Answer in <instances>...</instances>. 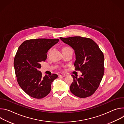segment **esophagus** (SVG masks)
<instances>
[{"label": "esophagus", "instance_id": "1", "mask_svg": "<svg viewBox=\"0 0 124 124\" xmlns=\"http://www.w3.org/2000/svg\"><path fill=\"white\" fill-rule=\"evenodd\" d=\"M58 76H59V77H64L66 76V75L64 74H59Z\"/></svg>", "mask_w": 124, "mask_h": 124}]
</instances>
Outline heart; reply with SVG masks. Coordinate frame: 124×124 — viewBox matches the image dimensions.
Instances as JSON below:
<instances>
[{"label": "heart", "instance_id": "1", "mask_svg": "<svg viewBox=\"0 0 124 124\" xmlns=\"http://www.w3.org/2000/svg\"><path fill=\"white\" fill-rule=\"evenodd\" d=\"M70 48V47H68V46H65V47H63V48L62 49H66V48Z\"/></svg>", "mask_w": 124, "mask_h": 124}]
</instances>
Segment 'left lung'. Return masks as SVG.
<instances>
[{"instance_id":"obj_1","label":"left lung","mask_w":124,"mask_h":124,"mask_svg":"<svg viewBox=\"0 0 124 124\" xmlns=\"http://www.w3.org/2000/svg\"><path fill=\"white\" fill-rule=\"evenodd\" d=\"M60 39L75 50V70L82 73L79 78L72 75L73 81L70 86V92L81 98L91 96L99 87L104 74L102 52L90 38L75 36Z\"/></svg>"}]
</instances>
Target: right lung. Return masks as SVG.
Returning a JSON list of instances; mask_svg holds the SVG:
<instances>
[{
    "label": "right lung",
    "instance_id": "add662e5",
    "mask_svg": "<svg viewBox=\"0 0 124 124\" xmlns=\"http://www.w3.org/2000/svg\"><path fill=\"white\" fill-rule=\"evenodd\" d=\"M57 39H31L19 46L14 60L17 81L22 89L29 96L42 99L50 92L51 84L57 75L42 77L39 69L45 61L48 50L59 42Z\"/></svg>",
    "mask_w": 124,
    "mask_h": 124
}]
</instances>
